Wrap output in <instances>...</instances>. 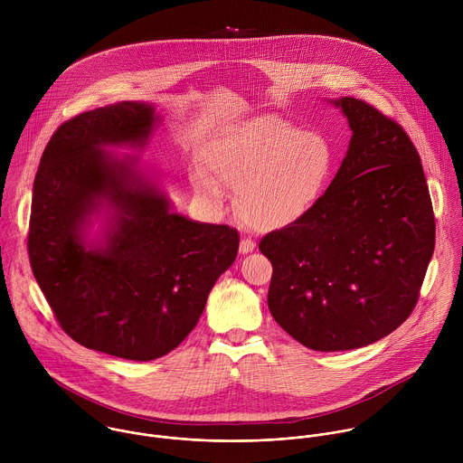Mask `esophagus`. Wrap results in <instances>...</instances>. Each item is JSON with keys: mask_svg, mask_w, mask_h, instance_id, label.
<instances>
[{"mask_svg": "<svg viewBox=\"0 0 463 463\" xmlns=\"http://www.w3.org/2000/svg\"><path fill=\"white\" fill-rule=\"evenodd\" d=\"M255 248H257V242L251 241V239H242V241H241V246H239V250H241L242 255L251 253Z\"/></svg>", "mask_w": 463, "mask_h": 463, "instance_id": "esophagus-1", "label": "esophagus"}]
</instances>
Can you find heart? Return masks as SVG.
<instances>
[{"mask_svg": "<svg viewBox=\"0 0 463 463\" xmlns=\"http://www.w3.org/2000/svg\"><path fill=\"white\" fill-rule=\"evenodd\" d=\"M208 165L196 167L199 194L221 201L222 186L241 193L239 215L262 232L281 230L310 215L335 173L330 140L278 118H260L212 142Z\"/></svg>", "mask_w": 463, "mask_h": 463, "instance_id": "1", "label": "heart"}]
</instances>
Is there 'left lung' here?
Returning a JSON list of instances; mask_svg holds the SVG:
<instances>
[{"label": "left lung", "instance_id": "8db88e82", "mask_svg": "<svg viewBox=\"0 0 463 463\" xmlns=\"http://www.w3.org/2000/svg\"><path fill=\"white\" fill-rule=\"evenodd\" d=\"M349 121L347 155L303 221L267 233V305L305 347L347 351L399 328L413 312L435 250L420 156L402 127L356 98L333 101Z\"/></svg>", "mask_w": 463, "mask_h": 463}]
</instances>
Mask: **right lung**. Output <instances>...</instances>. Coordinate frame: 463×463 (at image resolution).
Returning <instances> with one entry per match:
<instances>
[{
  "label": "right lung",
  "instance_id": "add662e5",
  "mask_svg": "<svg viewBox=\"0 0 463 463\" xmlns=\"http://www.w3.org/2000/svg\"><path fill=\"white\" fill-rule=\"evenodd\" d=\"M155 112L118 103L83 112L52 135L33 182L28 257L67 335L89 349L147 362L194 330L217 278L233 264L239 232L169 212L133 162L101 149L144 144ZM109 200L117 224L101 249L80 239L86 215Z\"/></svg>",
  "mask_w": 463,
  "mask_h": 463
}]
</instances>
